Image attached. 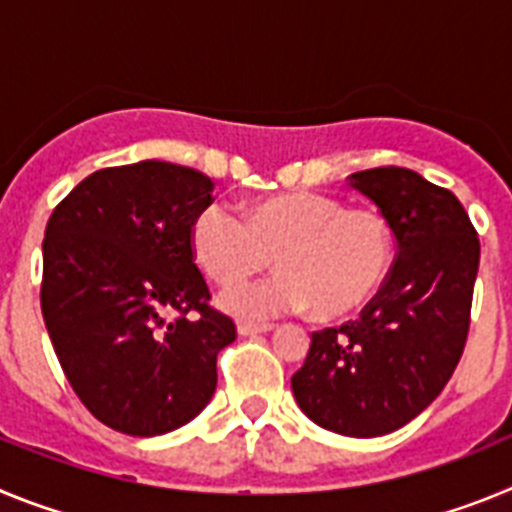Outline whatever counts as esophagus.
Returning <instances> with one entry per match:
<instances>
[{"instance_id":"esophagus-1","label":"esophagus","mask_w":512,"mask_h":512,"mask_svg":"<svg viewBox=\"0 0 512 512\" xmlns=\"http://www.w3.org/2000/svg\"><path fill=\"white\" fill-rule=\"evenodd\" d=\"M274 328L271 323H238V333L241 336H256V333H269Z\"/></svg>"}]
</instances>
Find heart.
I'll use <instances>...</instances> for the list:
<instances>
[{"label": "heart", "mask_w": 512, "mask_h": 512, "mask_svg": "<svg viewBox=\"0 0 512 512\" xmlns=\"http://www.w3.org/2000/svg\"><path fill=\"white\" fill-rule=\"evenodd\" d=\"M192 253L212 282L233 287L274 264L261 284L223 295L241 318H269L312 305L323 320L359 310L392 264V230L379 212L343 207L318 192H287L248 205L246 217L207 205L192 223Z\"/></svg>", "instance_id": "1"}]
</instances>
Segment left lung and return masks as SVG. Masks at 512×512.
<instances>
[{"mask_svg": "<svg viewBox=\"0 0 512 512\" xmlns=\"http://www.w3.org/2000/svg\"><path fill=\"white\" fill-rule=\"evenodd\" d=\"M348 184L390 223L395 266L359 320L312 333L292 392L320 428L374 438L423 413L454 374L469 333L479 238L454 194L418 171L379 166Z\"/></svg>", "mask_w": 512, "mask_h": 512, "instance_id": "obj_1", "label": "left lung"}]
</instances>
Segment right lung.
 I'll list each match as a JSON object with an SVG mask.
<instances>
[{"instance_id":"right-lung-1","label":"right lung","mask_w":512,"mask_h":512,"mask_svg":"<svg viewBox=\"0 0 512 512\" xmlns=\"http://www.w3.org/2000/svg\"><path fill=\"white\" fill-rule=\"evenodd\" d=\"M212 187L166 161L99 169L45 225L48 336L89 413L128 436L197 418L215 395L217 354L235 341L233 320L207 305L189 241Z\"/></svg>"}]
</instances>
